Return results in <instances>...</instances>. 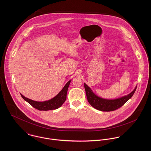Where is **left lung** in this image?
<instances>
[{"label":"left lung","mask_w":151,"mask_h":151,"mask_svg":"<svg viewBox=\"0 0 151 151\" xmlns=\"http://www.w3.org/2000/svg\"><path fill=\"white\" fill-rule=\"evenodd\" d=\"M84 84L87 100L89 104L93 108L103 111H113L122 107L132 96L137 86H135L134 90L127 95L114 99H106L97 96L93 92L90 87L88 86L86 83Z\"/></svg>","instance_id":"1"}]
</instances>
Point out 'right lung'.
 <instances>
[{"label":"right lung","instance_id":"right-lung-1","mask_svg":"<svg viewBox=\"0 0 151 151\" xmlns=\"http://www.w3.org/2000/svg\"><path fill=\"white\" fill-rule=\"evenodd\" d=\"M71 80L68 81L60 92L54 98H52L50 100L43 101V102H38L28 99L21 94L22 98L28 104H29L32 107H34L39 110H55L57 109L62 106L66 100L67 92L68 88L70 84Z\"/></svg>","mask_w":151,"mask_h":151}]
</instances>
